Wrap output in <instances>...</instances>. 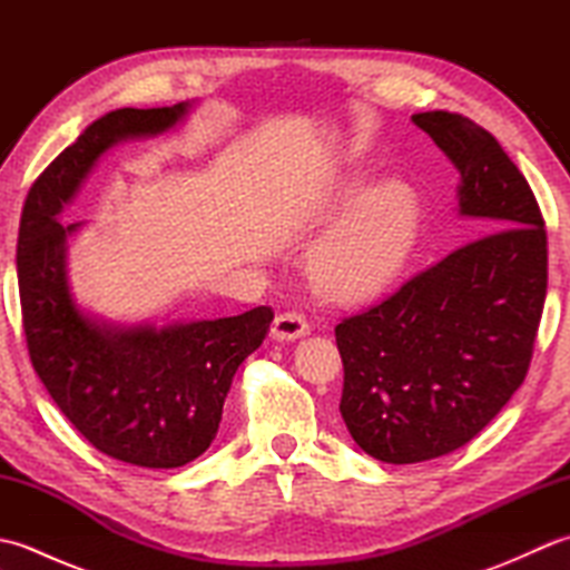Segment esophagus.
Listing matches in <instances>:
<instances>
[{"instance_id": "esophagus-1", "label": "esophagus", "mask_w": 570, "mask_h": 570, "mask_svg": "<svg viewBox=\"0 0 570 570\" xmlns=\"http://www.w3.org/2000/svg\"><path fill=\"white\" fill-rule=\"evenodd\" d=\"M308 333H311V323L306 321L304 313L298 311L278 313L272 325L274 341H296V337H304Z\"/></svg>"}]
</instances>
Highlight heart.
Wrapping results in <instances>:
<instances>
[{
    "mask_svg": "<svg viewBox=\"0 0 570 570\" xmlns=\"http://www.w3.org/2000/svg\"><path fill=\"white\" fill-rule=\"evenodd\" d=\"M419 220L416 193L402 180L372 188L318 247L313 259L318 286L337 298H353L390 282L414 247Z\"/></svg>",
    "mask_w": 570,
    "mask_h": 570,
    "instance_id": "obj_1",
    "label": "heart"
}]
</instances>
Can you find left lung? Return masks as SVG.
I'll return each instance as SVG.
<instances>
[{
    "mask_svg": "<svg viewBox=\"0 0 570 570\" xmlns=\"http://www.w3.org/2000/svg\"><path fill=\"white\" fill-rule=\"evenodd\" d=\"M460 174L478 235L335 325L341 414L382 463H421L488 426L522 386L547 298V227L527 178L488 129L455 112L411 117Z\"/></svg>",
    "mask_w": 570,
    "mask_h": 570,
    "instance_id": "8db88e82",
    "label": "left lung"
}]
</instances>
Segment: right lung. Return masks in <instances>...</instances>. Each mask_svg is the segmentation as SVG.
<instances>
[{
    "label": "right lung",
    "mask_w": 570,
    "mask_h": 570,
    "mask_svg": "<svg viewBox=\"0 0 570 570\" xmlns=\"http://www.w3.org/2000/svg\"><path fill=\"white\" fill-rule=\"evenodd\" d=\"M184 102L115 110L82 131L33 180L23 200L17 274L31 365L58 409L100 453L139 468H180L208 451L242 360L269 333L257 306L217 321L117 328L82 316L66 282V237L56 217L112 144L171 129Z\"/></svg>",
    "instance_id": "right-lung-1"
}]
</instances>
